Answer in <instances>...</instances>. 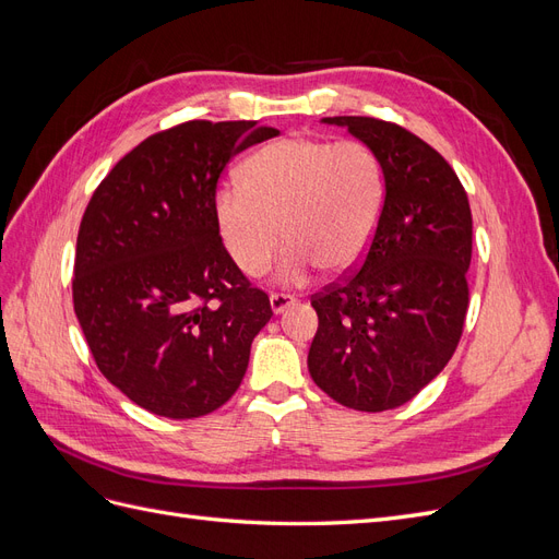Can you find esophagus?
Instances as JSON below:
<instances>
[{
  "label": "esophagus",
  "mask_w": 559,
  "mask_h": 559,
  "mask_svg": "<svg viewBox=\"0 0 559 559\" xmlns=\"http://www.w3.org/2000/svg\"><path fill=\"white\" fill-rule=\"evenodd\" d=\"M296 298L294 296H286V294H270V310L273 314H282L286 308L294 306Z\"/></svg>",
  "instance_id": "1"
}]
</instances>
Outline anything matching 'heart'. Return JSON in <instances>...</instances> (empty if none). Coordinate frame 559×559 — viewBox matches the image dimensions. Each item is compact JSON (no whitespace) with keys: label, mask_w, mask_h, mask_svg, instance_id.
<instances>
[{"label":"heart","mask_w":559,"mask_h":559,"mask_svg":"<svg viewBox=\"0 0 559 559\" xmlns=\"http://www.w3.org/2000/svg\"><path fill=\"white\" fill-rule=\"evenodd\" d=\"M384 205L378 158L361 142L284 138L251 154L240 183L214 193V222L230 261L259 277L286 240L277 284H302L314 267L343 273L376 238Z\"/></svg>","instance_id":"1"}]
</instances>
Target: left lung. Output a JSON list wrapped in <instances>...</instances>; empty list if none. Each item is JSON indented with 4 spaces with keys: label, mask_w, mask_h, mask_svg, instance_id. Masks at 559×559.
<instances>
[{
    "label": "left lung",
    "mask_w": 559,
    "mask_h": 559,
    "mask_svg": "<svg viewBox=\"0 0 559 559\" xmlns=\"http://www.w3.org/2000/svg\"><path fill=\"white\" fill-rule=\"evenodd\" d=\"M378 158L384 205L376 238L343 284L312 300L314 384L354 411L382 413L417 396L450 361L468 308L473 222L448 160L401 126L321 118Z\"/></svg>",
    "instance_id": "1"
}]
</instances>
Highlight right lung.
Masks as SVG:
<instances>
[{
	"label": "right lung",
	"mask_w": 559,
	"mask_h": 559,
	"mask_svg": "<svg viewBox=\"0 0 559 559\" xmlns=\"http://www.w3.org/2000/svg\"><path fill=\"white\" fill-rule=\"evenodd\" d=\"M257 121H189L114 165L81 218L74 312L103 376L140 408L202 417L238 392L273 310L214 222L218 175L277 138Z\"/></svg>",
	"instance_id": "add662e5"
}]
</instances>
